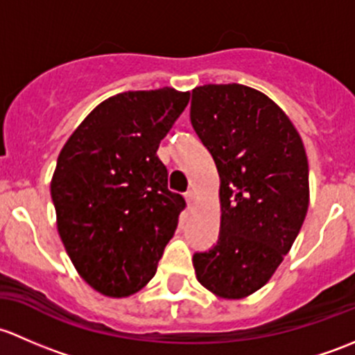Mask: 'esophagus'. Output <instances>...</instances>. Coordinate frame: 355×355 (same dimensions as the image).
<instances>
[{
    "label": "esophagus",
    "mask_w": 355,
    "mask_h": 355,
    "mask_svg": "<svg viewBox=\"0 0 355 355\" xmlns=\"http://www.w3.org/2000/svg\"><path fill=\"white\" fill-rule=\"evenodd\" d=\"M184 198H186V202H188L189 207H191V205L195 203V200H196L195 191H188V193H186V195H184Z\"/></svg>",
    "instance_id": "esophagus-1"
}]
</instances>
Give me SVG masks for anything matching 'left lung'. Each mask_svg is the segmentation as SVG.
<instances>
[{
	"label": "left lung",
	"instance_id": "8db88e82",
	"mask_svg": "<svg viewBox=\"0 0 355 355\" xmlns=\"http://www.w3.org/2000/svg\"><path fill=\"white\" fill-rule=\"evenodd\" d=\"M189 118L220 176V234L193 254L196 279L218 297L243 299L268 282L301 231L304 145L272 98L239 83L196 87Z\"/></svg>",
	"mask_w": 355,
	"mask_h": 355
}]
</instances>
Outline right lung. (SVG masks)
<instances>
[{"mask_svg": "<svg viewBox=\"0 0 355 355\" xmlns=\"http://www.w3.org/2000/svg\"><path fill=\"white\" fill-rule=\"evenodd\" d=\"M189 102L164 87L101 102L58 157L51 196L76 272L109 297L147 286L186 202L167 188L160 140Z\"/></svg>", "mask_w": 355, "mask_h": 355, "instance_id": "obj_1", "label": "right lung"}]
</instances>
